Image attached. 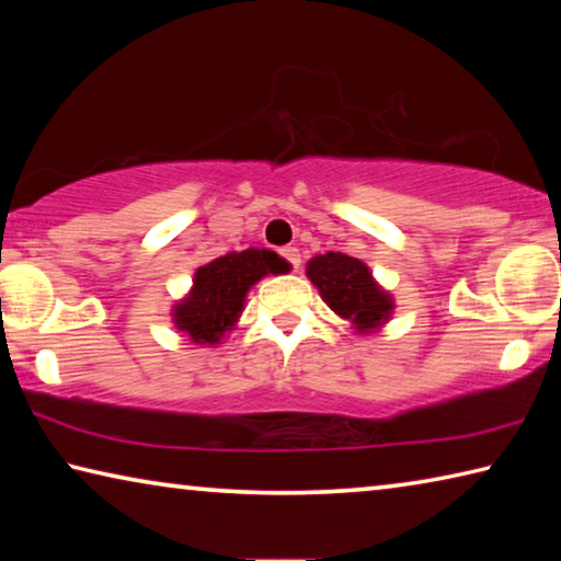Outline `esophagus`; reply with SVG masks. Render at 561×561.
Wrapping results in <instances>:
<instances>
[{
    "mask_svg": "<svg viewBox=\"0 0 561 561\" xmlns=\"http://www.w3.org/2000/svg\"><path fill=\"white\" fill-rule=\"evenodd\" d=\"M282 257L291 264V270H294V272L299 270V264H301V254H299L297 247H284V250H282Z\"/></svg>",
    "mask_w": 561,
    "mask_h": 561,
    "instance_id": "obj_1",
    "label": "esophagus"
}]
</instances>
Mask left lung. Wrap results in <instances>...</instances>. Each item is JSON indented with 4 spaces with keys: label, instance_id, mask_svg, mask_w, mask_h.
<instances>
[{
    "label": "left lung",
    "instance_id": "8db88e82",
    "mask_svg": "<svg viewBox=\"0 0 561 561\" xmlns=\"http://www.w3.org/2000/svg\"><path fill=\"white\" fill-rule=\"evenodd\" d=\"M307 277L331 311L351 321L358 334L381 329L393 314V297L378 287L371 270L356 257L341 252L317 254L307 264Z\"/></svg>",
    "mask_w": 561,
    "mask_h": 561
}]
</instances>
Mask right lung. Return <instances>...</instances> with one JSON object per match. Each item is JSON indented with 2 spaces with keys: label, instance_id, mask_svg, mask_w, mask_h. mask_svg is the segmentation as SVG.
Returning a JSON list of instances; mask_svg holds the SVG:
<instances>
[{
  "label": "right lung",
  "instance_id": "add662e5",
  "mask_svg": "<svg viewBox=\"0 0 561 561\" xmlns=\"http://www.w3.org/2000/svg\"><path fill=\"white\" fill-rule=\"evenodd\" d=\"M289 264L272 250H242L203 264L193 289L173 307V324L193 344H220L244 309V297L267 274L287 272Z\"/></svg>",
  "mask_w": 561,
  "mask_h": 561
}]
</instances>
